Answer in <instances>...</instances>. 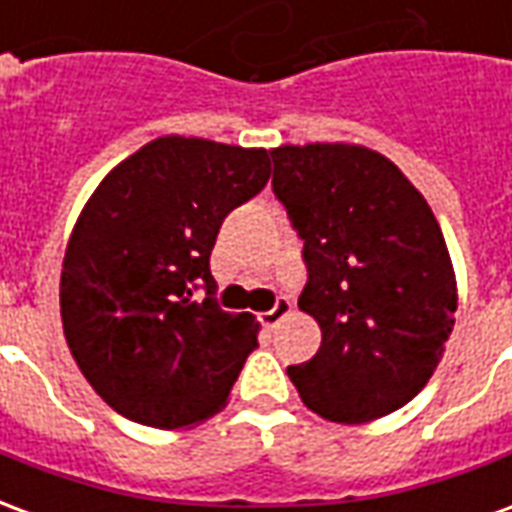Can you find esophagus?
Returning a JSON list of instances; mask_svg holds the SVG:
<instances>
[{"mask_svg": "<svg viewBox=\"0 0 512 512\" xmlns=\"http://www.w3.org/2000/svg\"><path fill=\"white\" fill-rule=\"evenodd\" d=\"M290 312H293V304H290L288 296H277V301H274V307L268 312H263L260 315V321H263V326H268V329H274V326H279V321H285Z\"/></svg>", "mask_w": 512, "mask_h": 512, "instance_id": "esophagus-1", "label": "esophagus"}]
</instances>
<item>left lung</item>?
Here are the masks:
<instances>
[{
    "label": "left lung",
    "instance_id": "obj_1",
    "mask_svg": "<svg viewBox=\"0 0 512 512\" xmlns=\"http://www.w3.org/2000/svg\"><path fill=\"white\" fill-rule=\"evenodd\" d=\"M274 194L304 241L299 310L321 348L288 376L329 422L386 417L439 367L458 310L444 235L425 197L386 156L362 145H282Z\"/></svg>",
    "mask_w": 512,
    "mask_h": 512
}]
</instances>
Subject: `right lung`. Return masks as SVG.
Here are the masks:
<instances>
[{
	"label": "right lung",
	"instance_id": "add662e5",
	"mask_svg": "<svg viewBox=\"0 0 512 512\" xmlns=\"http://www.w3.org/2000/svg\"><path fill=\"white\" fill-rule=\"evenodd\" d=\"M268 178L263 147L158 136L87 200L62 260V329L117 414L178 430L227 403L260 326L216 304L211 249L224 216Z\"/></svg>",
	"mask_w": 512,
	"mask_h": 512
}]
</instances>
